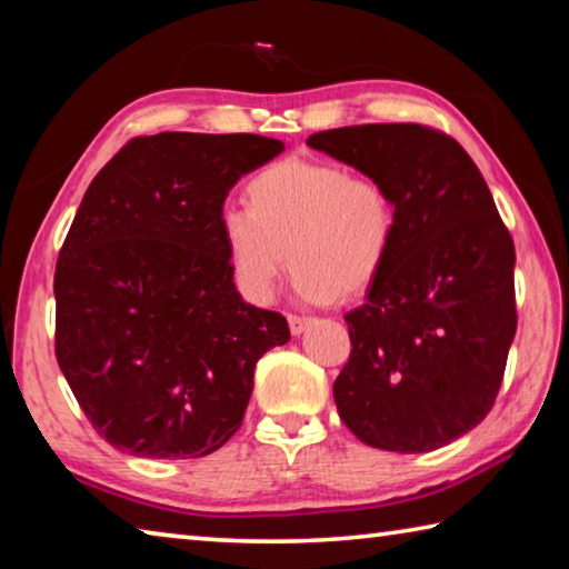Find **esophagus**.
Returning a JSON list of instances; mask_svg holds the SVG:
<instances>
[{"mask_svg": "<svg viewBox=\"0 0 569 569\" xmlns=\"http://www.w3.org/2000/svg\"><path fill=\"white\" fill-rule=\"evenodd\" d=\"M311 321L313 319H308V316H288V326H291L293 336H301L311 326Z\"/></svg>", "mask_w": 569, "mask_h": 569, "instance_id": "obj_1", "label": "esophagus"}]
</instances>
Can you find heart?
<instances>
[{
    "label": "heart",
    "instance_id": "1",
    "mask_svg": "<svg viewBox=\"0 0 569 569\" xmlns=\"http://www.w3.org/2000/svg\"><path fill=\"white\" fill-rule=\"evenodd\" d=\"M246 200L248 208H223L220 236L250 301H273L288 261L296 293L308 303L363 293L389 261L397 203L379 180L288 158L256 172Z\"/></svg>",
    "mask_w": 569,
    "mask_h": 569
}]
</instances>
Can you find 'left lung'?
Returning a JSON list of instances; mask_svg holds the SVG:
<instances>
[{
    "mask_svg": "<svg viewBox=\"0 0 569 569\" xmlns=\"http://www.w3.org/2000/svg\"><path fill=\"white\" fill-rule=\"evenodd\" d=\"M306 146L379 180L397 203L389 261L346 313L339 417L377 449L445 447L487 417L502 387L517 331L512 236L475 160L435 128L351 124Z\"/></svg>",
    "mask_w": 569,
    "mask_h": 569,
    "instance_id": "8db88e82",
    "label": "left lung"
}]
</instances>
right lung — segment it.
I'll return each instance as SVG.
<instances>
[{"label": "right lung", "mask_w": 569, "mask_h": 569, "mask_svg": "<svg viewBox=\"0 0 569 569\" xmlns=\"http://www.w3.org/2000/svg\"><path fill=\"white\" fill-rule=\"evenodd\" d=\"M283 142L132 138L84 192L54 271V353L94 431L150 459H198L236 435L261 356L291 339L233 283L220 213Z\"/></svg>", "instance_id": "right-lung-1"}]
</instances>
